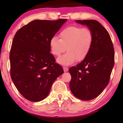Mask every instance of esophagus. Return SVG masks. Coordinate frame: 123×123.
Masks as SVG:
<instances>
[{"label": "esophagus", "instance_id": "34e87169", "mask_svg": "<svg viewBox=\"0 0 123 123\" xmlns=\"http://www.w3.org/2000/svg\"><path fill=\"white\" fill-rule=\"evenodd\" d=\"M63 70L64 72H67L68 70V68L66 67H63Z\"/></svg>", "mask_w": 123, "mask_h": 123}]
</instances>
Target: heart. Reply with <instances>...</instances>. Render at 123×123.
I'll list each match as a JSON object with an SVG mask.
<instances>
[{
    "label": "heart",
    "instance_id": "obj_1",
    "mask_svg": "<svg viewBox=\"0 0 123 123\" xmlns=\"http://www.w3.org/2000/svg\"><path fill=\"white\" fill-rule=\"evenodd\" d=\"M59 39L54 36L50 41L51 52L59 56L66 51L67 53L57 60L59 63L68 65L77 61H82L91 49L93 35L88 28L70 26L60 32Z\"/></svg>",
    "mask_w": 123,
    "mask_h": 123
}]
</instances>
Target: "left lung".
<instances>
[{"label":"left lung","instance_id":"left-lung-1","mask_svg":"<svg viewBox=\"0 0 123 123\" xmlns=\"http://www.w3.org/2000/svg\"><path fill=\"white\" fill-rule=\"evenodd\" d=\"M76 22L88 27L93 41L86 58L69 69L72 77L69 87L77 98L88 101L98 96L108 85L114 65V48L109 32L98 21Z\"/></svg>","mask_w":123,"mask_h":123}]
</instances>
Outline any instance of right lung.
<instances>
[{
	"label": "right lung",
	"instance_id": "1",
	"mask_svg": "<svg viewBox=\"0 0 123 123\" xmlns=\"http://www.w3.org/2000/svg\"><path fill=\"white\" fill-rule=\"evenodd\" d=\"M67 20H35L14 35L9 54L11 77L20 93L30 101L46 98L53 82L64 73L50 53V41Z\"/></svg>",
	"mask_w": 123,
	"mask_h": 123
}]
</instances>
